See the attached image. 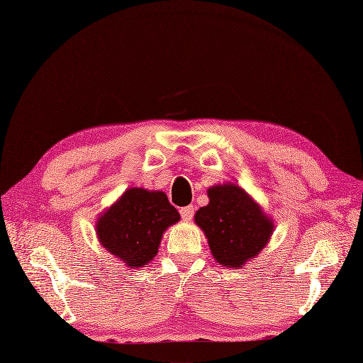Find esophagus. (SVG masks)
I'll return each mask as SVG.
<instances>
[{"mask_svg":"<svg viewBox=\"0 0 363 363\" xmlns=\"http://www.w3.org/2000/svg\"><path fill=\"white\" fill-rule=\"evenodd\" d=\"M180 215L184 219V221H189V219L194 216V207L192 206H186L180 208Z\"/></svg>","mask_w":363,"mask_h":363,"instance_id":"34e87169","label":"esophagus"}]
</instances>
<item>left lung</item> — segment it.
<instances>
[{"mask_svg":"<svg viewBox=\"0 0 363 363\" xmlns=\"http://www.w3.org/2000/svg\"><path fill=\"white\" fill-rule=\"evenodd\" d=\"M208 204L196 211L194 221L207 239L219 265L239 269L260 255L274 232V221L252 196L235 183L207 189Z\"/></svg>","mask_w":363,"mask_h":363,"instance_id":"left-lung-1","label":"left lung"}]
</instances>
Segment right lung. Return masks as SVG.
Instances as JSON below:
<instances>
[{
  "mask_svg": "<svg viewBox=\"0 0 363 363\" xmlns=\"http://www.w3.org/2000/svg\"><path fill=\"white\" fill-rule=\"evenodd\" d=\"M179 221L180 213L164 192L128 188L98 216L95 232L107 252L136 269L156 257L163 233Z\"/></svg>",
  "mask_w": 363,
  "mask_h": 363,
  "instance_id": "right-lung-1",
  "label": "right lung"
}]
</instances>
